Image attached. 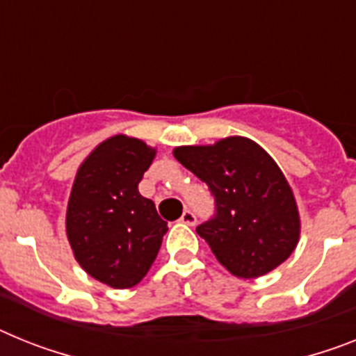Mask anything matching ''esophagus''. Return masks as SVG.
I'll list each match as a JSON object with an SVG mask.
<instances>
[{
    "mask_svg": "<svg viewBox=\"0 0 356 356\" xmlns=\"http://www.w3.org/2000/svg\"><path fill=\"white\" fill-rule=\"evenodd\" d=\"M181 222L188 224V226H195L197 224V215L192 210H184L181 215Z\"/></svg>",
    "mask_w": 356,
    "mask_h": 356,
    "instance_id": "34e87169",
    "label": "esophagus"
}]
</instances>
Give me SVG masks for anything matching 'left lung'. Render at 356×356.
<instances>
[{"mask_svg": "<svg viewBox=\"0 0 356 356\" xmlns=\"http://www.w3.org/2000/svg\"><path fill=\"white\" fill-rule=\"evenodd\" d=\"M213 195L215 211L197 226L217 261L238 279H255L291 255L300 222L284 173L257 143L228 137L173 152Z\"/></svg>", "mask_w": 356, "mask_h": 356, "instance_id": "obj_1", "label": "left lung"}]
</instances>
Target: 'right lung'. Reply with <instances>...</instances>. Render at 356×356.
I'll return each mask as SVG.
<instances>
[{
    "instance_id": "obj_1",
    "label": "right lung",
    "mask_w": 356,
    "mask_h": 356,
    "mask_svg": "<svg viewBox=\"0 0 356 356\" xmlns=\"http://www.w3.org/2000/svg\"><path fill=\"white\" fill-rule=\"evenodd\" d=\"M155 150L134 137L101 143L81 164L67 210V235L86 273L112 288L139 284L168 226L139 193Z\"/></svg>"
}]
</instances>
